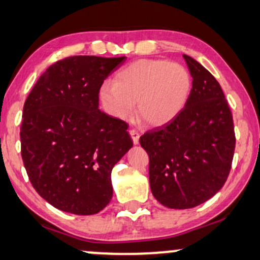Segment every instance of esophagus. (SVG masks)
Wrapping results in <instances>:
<instances>
[{
  "mask_svg": "<svg viewBox=\"0 0 260 260\" xmlns=\"http://www.w3.org/2000/svg\"><path fill=\"white\" fill-rule=\"evenodd\" d=\"M129 134H131V137H132L133 143L137 145V144L139 143V138H140L139 132H138L137 129H131V131H129Z\"/></svg>",
  "mask_w": 260,
  "mask_h": 260,
  "instance_id": "esophagus-1",
  "label": "esophagus"
}]
</instances>
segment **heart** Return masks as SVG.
<instances>
[{"label":"heart","instance_id":"1","mask_svg":"<svg viewBox=\"0 0 260 260\" xmlns=\"http://www.w3.org/2000/svg\"><path fill=\"white\" fill-rule=\"evenodd\" d=\"M192 78L186 67L166 60L141 58L127 64L100 88V101L110 116L127 120L137 113L150 126H163L181 113Z\"/></svg>","mask_w":260,"mask_h":260}]
</instances>
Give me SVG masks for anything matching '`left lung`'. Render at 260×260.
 Here are the masks:
<instances>
[{
	"label": "left lung",
	"mask_w": 260,
	"mask_h": 260,
	"mask_svg": "<svg viewBox=\"0 0 260 260\" xmlns=\"http://www.w3.org/2000/svg\"><path fill=\"white\" fill-rule=\"evenodd\" d=\"M192 77L185 108L173 121L146 132L139 143L150 157V187L169 209H190L222 188L235 150L233 116L221 85L183 55Z\"/></svg>",
	"instance_id": "obj_1"
}]
</instances>
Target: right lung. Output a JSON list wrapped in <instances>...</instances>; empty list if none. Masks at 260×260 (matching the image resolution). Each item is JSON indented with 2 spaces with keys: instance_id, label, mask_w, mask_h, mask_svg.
<instances>
[{
  "instance_id": "add662e5",
  "label": "right lung",
  "mask_w": 260,
  "mask_h": 260,
  "mask_svg": "<svg viewBox=\"0 0 260 260\" xmlns=\"http://www.w3.org/2000/svg\"><path fill=\"white\" fill-rule=\"evenodd\" d=\"M126 56H72L39 77L24 104L21 156L37 193L54 208L94 215L113 197L111 170L133 141L128 124L98 109L108 75Z\"/></svg>"
}]
</instances>
